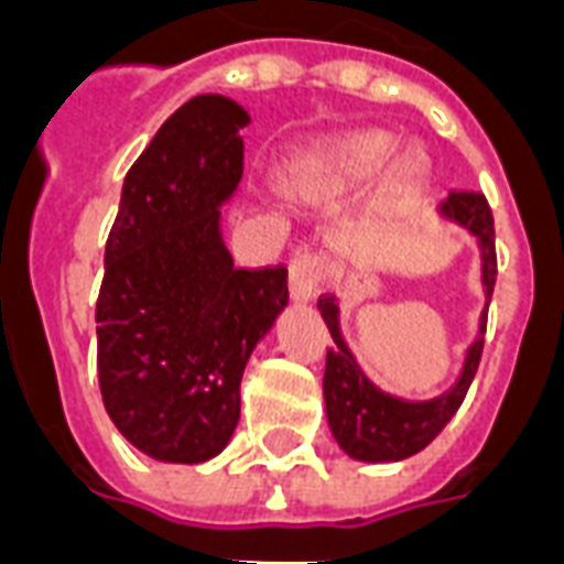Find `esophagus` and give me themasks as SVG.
<instances>
[{
  "instance_id": "esophagus-1",
  "label": "esophagus",
  "mask_w": 564,
  "mask_h": 564,
  "mask_svg": "<svg viewBox=\"0 0 564 564\" xmlns=\"http://www.w3.org/2000/svg\"><path fill=\"white\" fill-rule=\"evenodd\" d=\"M322 278H325V260L318 254H299L292 257L290 263V292L292 299L307 304L318 295V286H322Z\"/></svg>"
}]
</instances>
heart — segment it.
I'll return each mask as SVG.
<instances>
[{
    "mask_svg": "<svg viewBox=\"0 0 564 564\" xmlns=\"http://www.w3.org/2000/svg\"><path fill=\"white\" fill-rule=\"evenodd\" d=\"M398 137L380 128H362V131H345L330 137L316 149H310L295 163V175H318V178L339 181V184H360L369 181L389 158H392ZM430 181L427 154L419 149H403L392 158L380 175L377 202L392 204L398 198L419 193Z\"/></svg>",
    "mask_w": 564,
    "mask_h": 564,
    "instance_id": "1",
    "label": "heart"
}]
</instances>
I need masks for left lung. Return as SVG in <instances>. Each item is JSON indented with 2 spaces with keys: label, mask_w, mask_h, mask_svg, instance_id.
Segmentation results:
<instances>
[{
  "label": "left lung",
  "mask_w": 564,
  "mask_h": 564,
  "mask_svg": "<svg viewBox=\"0 0 564 564\" xmlns=\"http://www.w3.org/2000/svg\"><path fill=\"white\" fill-rule=\"evenodd\" d=\"M438 216L454 221L477 239L482 260V290H486V307H489L495 278H498V257H495V219H491L486 195L451 193L438 207ZM318 310L334 336V348L327 351L325 366V406L327 424L339 447L360 463H398L424 451L445 430L447 421L454 419L477 375L482 334H486V310L480 316V334L465 351L463 371L456 377V383L430 401H406L371 383L343 339L339 304L334 295H322Z\"/></svg>",
  "instance_id": "obj_1"
}]
</instances>
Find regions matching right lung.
I'll return each mask as SVG.
<instances>
[{"mask_svg": "<svg viewBox=\"0 0 564 564\" xmlns=\"http://www.w3.org/2000/svg\"><path fill=\"white\" fill-rule=\"evenodd\" d=\"M246 108L204 93L128 170L96 304L99 386L122 436L161 463H207L239 421V383L290 301L286 269H237L221 204L242 181Z\"/></svg>", "mask_w": 564, "mask_h": 564, "instance_id": "add662e5", "label": "right lung"}]
</instances>
